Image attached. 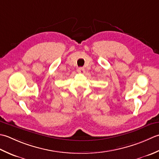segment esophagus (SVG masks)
<instances>
[{"label":"esophagus","mask_w":159,"mask_h":159,"mask_svg":"<svg viewBox=\"0 0 159 159\" xmlns=\"http://www.w3.org/2000/svg\"><path fill=\"white\" fill-rule=\"evenodd\" d=\"M77 72H78L79 73H85V69H84V68H83V67H80L78 69H77Z\"/></svg>","instance_id":"1"}]
</instances>
